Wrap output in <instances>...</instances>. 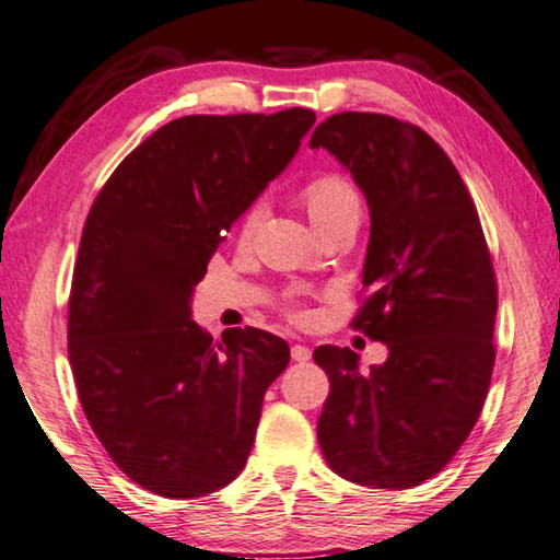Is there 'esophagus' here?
Instances as JSON below:
<instances>
[{
  "label": "esophagus",
  "mask_w": 560,
  "mask_h": 560,
  "mask_svg": "<svg viewBox=\"0 0 560 560\" xmlns=\"http://www.w3.org/2000/svg\"><path fill=\"white\" fill-rule=\"evenodd\" d=\"M290 353H292V361H298V363H307L310 358H312V351H310V348H307V346H302V343H294Z\"/></svg>",
  "instance_id": "1"
}]
</instances>
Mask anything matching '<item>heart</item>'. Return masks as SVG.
<instances>
[{
	"label": "heart",
	"instance_id": "heart-1",
	"mask_svg": "<svg viewBox=\"0 0 560 560\" xmlns=\"http://www.w3.org/2000/svg\"><path fill=\"white\" fill-rule=\"evenodd\" d=\"M304 202H307L310 217L316 229L331 224L334 219H341L346 214H361L363 209L361 195H358L353 183L336 173H326L310 180L307 187H304ZM262 214H266V202L256 199V202L246 209L244 217H241L238 234L244 238H250L256 234Z\"/></svg>",
	"mask_w": 560,
	"mask_h": 560
}]
</instances>
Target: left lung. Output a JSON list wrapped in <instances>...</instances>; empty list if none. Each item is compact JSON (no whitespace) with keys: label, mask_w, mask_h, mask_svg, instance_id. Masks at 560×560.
Returning <instances> with one entry per match:
<instances>
[{"label":"left lung","mask_w":560,"mask_h":560,"mask_svg":"<svg viewBox=\"0 0 560 560\" xmlns=\"http://www.w3.org/2000/svg\"><path fill=\"white\" fill-rule=\"evenodd\" d=\"M310 145L365 195L368 298L351 324L389 351L361 373L351 348H316L329 375L316 436L341 478L415 488L456 456L488 397L498 280L478 209L444 149L395 116L334 114Z\"/></svg>","instance_id":"1"}]
</instances>
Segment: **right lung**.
Here are the masks:
<instances>
[{"label": "right lung", "instance_id": "obj_1", "mask_svg": "<svg viewBox=\"0 0 560 560\" xmlns=\"http://www.w3.org/2000/svg\"><path fill=\"white\" fill-rule=\"evenodd\" d=\"M312 109L180 116L124 158L80 238L68 355L80 405L141 488L185 500L244 470L290 346L260 329L214 341L189 300L231 224L288 167Z\"/></svg>", "mask_w": 560, "mask_h": 560}]
</instances>
